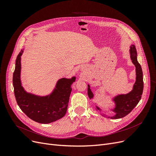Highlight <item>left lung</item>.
<instances>
[{
	"mask_svg": "<svg viewBox=\"0 0 156 156\" xmlns=\"http://www.w3.org/2000/svg\"><path fill=\"white\" fill-rule=\"evenodd\" d=\"M129 53L132 62L136 68V81L133 85V90L130 92L126 94H120L113 98V101L115 103V107L114 109H112V111L115 112V115L112 116H108V118H111V119H121L128 115L138 104L143 94L144 87L143 71L137 61L136 58L137 53L134 45H131ZM88 95L90 99H92L94 97V94L90 88L89 84H88ZM96 108L101 111L100 108L97 106Z\"/></svg>",
	"mask_w": 156,
	"mask_h": 156,
	"instance_id": "1",
	"label": "left lung"
}]
</instances>
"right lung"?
Here are the masks:
<instances>
[{
    "instance_id": "1",
    "label": "right lung",
    "mask_w": 156,
    "mask_h": 156,
    "mask_svg": "<svg viewBox=\"0 0 156 156\" xmlns=\"http://www.w3.org/2000/svg\"><path fill=\"white\" fill-rule=\"evenodd\" d=\"M21 50L17 56L16 68L13 74L14 94L17 105L30 119L41 124H49L62 118L67 111L72 88L75 77L62 78L56 83L55 88L51 94L39 96L27 92L21 82Z\"/></svg>"
}]
</instances>
